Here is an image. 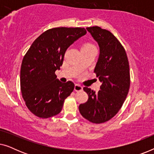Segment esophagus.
<instances>
[{
    "instance_id": "obj_1",
    "label": "esophagus",
    "mask_w": 154,
    "mask_h": 154,
    "mask_svg": "<svg viewBox=\"0 0 154 154\" xmlns=\"http://www.w3.org/2000/svg\"><path fill=\"white\" fill-rule=\"evenodd\" d=\"M74 90L75 91H81V90H83V87L79 84H75L74 86Z\"/></svg>"
}]
</instances>
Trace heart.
<instances>
[{"label":"heart","instance_id":"heart-1","mask_svg":"<svg viewBox=\"0 0 154 154\" xmlns=\"http://www.w3.org/2000/svg\"><path fill=\"white\" fill-rule=\"evenodd\" d=\"M92 47H94V46L91 45V44L87 43V44H85V45H83L81 49H83V48H92Z\"/></svg>","mask_w":154,"mask_h":154}]
</instances>
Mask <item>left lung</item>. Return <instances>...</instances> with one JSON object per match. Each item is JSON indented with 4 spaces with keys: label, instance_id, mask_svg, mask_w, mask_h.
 Instances as JSON below:
<instances>
[{
    "label": "left lung",
    "instance_id": "1",
    "mask_svg": "<svg viewBox=\"0 0 154 154\" xmlns=\"http://www.w3.org/2000/svg\"><path fill=\"white\" fill-rule=\"evenodd\" d=\"M87 30L100 48L94 72L102 85L98 92L84 87L88 100L79 108L85 119L102 123L114 116L125 102L130 83L129 62L125 49L110 31L99 26Z\"/></svg>",
    "mask_w": 154,
    "mask_h": 154
}]
</instances>
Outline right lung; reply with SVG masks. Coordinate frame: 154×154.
<instances>
[{"label": "right lung", "instance_id": "obj_1", "mask_svg": "<svg viewBox=\"0 0 154 154\" xmlns=\"http://www.w3.org/2000/svg\"><path fill=\"white\" fill-rule=\"evenodd\" d=\"M86 33L79 27L49 29L33 41L25 54L20 71L21 91L27 108L36 116L48 119L62 111L74 84L62 83L54 72L60 69L69 46Z\"/></svg>", "mask_w": 154, "mask_h": 154}]
</instances>
